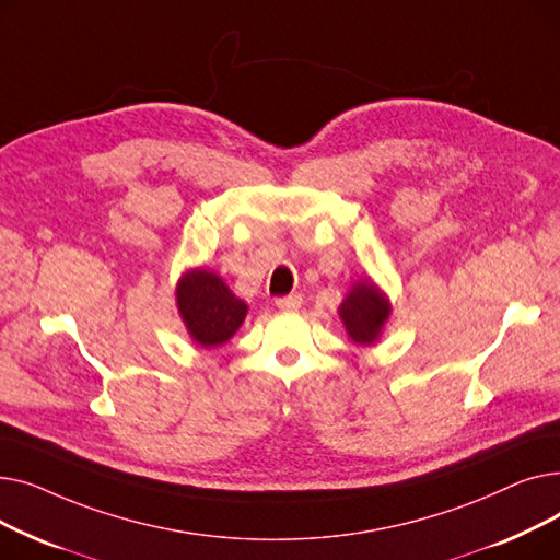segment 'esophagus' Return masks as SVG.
<instances>
[{"label":"esophagus","mask_w":560,"mask_h":560,"mask_svg":"<svg viewBox=\"0 0 560 560\" xmlns=\"http://www.w3.org/2000/svg\"><path fill=\"white\" fill-rule=\"evenodd\" d=\"M275 306L279 311H298L302 306V295H288V298H279L275 302Z\"/></svg>","instance_id":"obj_1"}]
</instances>
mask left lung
I'll return each mask as SVG.
<instances>
[{
  "instance_id": "1",
  "label": "left lung",
  "mask_w": 560,
  "mask_h": 560,
  "mask_svg": "<svg viewBox=\"0 0 560 560\" xmlns=\"http://www.w3.org/2000/svg\"><path fill=\"white\" fill-rule=\"evenodd\" d=\"M342 327L354 345L372 347L384 336V329L393 315L390 298L370 277L357 281L347 290L338 306Z\"/></svg>"
}]
</instances>
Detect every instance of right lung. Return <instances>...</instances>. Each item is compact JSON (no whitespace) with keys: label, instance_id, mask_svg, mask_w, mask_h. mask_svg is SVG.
<instances>
[{"label":"right lung","instance_id":"right-lung-1","mask_svg":"<svg viewBox=\"0 0 560 560\" xmlns=\"http://www.w3.org/2000/svg\"><path fill=\"white\" fill-rule=\"evenodd\" d=\"M176 311L192 342L203 349L224 345L247 317V302L233 295L224 279L206 268L186 270L174 290Z\"/></svg>","mask_w":560,"mask_h":560}]
</instances>
